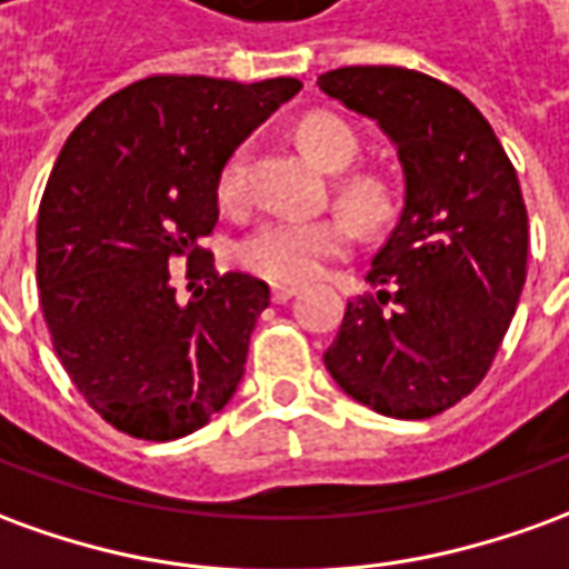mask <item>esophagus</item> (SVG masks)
I'll list each match as a JSON object with an SVG mask.
<instances>
[{"label":"esophagus","instance_id":"1","mask_svg":"<svg viewBox=\"0 0 569 569\" xmlns=\"http://www.w3.org/2000/svg\"><path fill=\"white\" fill-rule=\"evenodd\" d=\"M296 292H298V286H296V283H273V286H271L273 305H283V301H289V298L296 296Z\"/></svg>","mask_w":569,"mask_h":569}]
</instances>
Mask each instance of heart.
I'll list each match as a JSON object with an SVG mask.
<instances>
[{
  "label": "heart",
  "instance_id": "obj_1",
  "mask_svg": "<svg viewBox=\"0 0 569 569\" xmlns=\"http://www.w3.org/2000/svg\"><path fill=\"white\" fill-rule=\"evenodd\" d=\"M298 147L308 153V160L320 169L341 172L357 157V134L348 122L329 113H311L298 122ZM221 209H240L246 200V147L230 153L216 184ZM341 206L351 212L360 224H379L391 209L388 188L379 178L357 174L341 181ZM353 224L341 216L323 218H271L261 221L252 233H246L237 249L240 264L258 277H268L277 283H301L323 271L326 261L351 252Z\"/></svg>",
  "mask_w": 569,
  "mask_h": 569
}]
</instances>
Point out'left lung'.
<instances>
[{
    "instance_id": "obj_1",
    "label": "left lung",
    "mask_w": 569,
    "mask_h": 569,
    "mask_svg": "<svg viewBox=\"0 0 569 569\" xmlns=\"http://www.w3.org/2000/svg\"><path fill=\"white\" fill-rule=\"evenodd\" d=\"M332 101L379 122L403 166V209L348 301L323 363L391 419H431L487 376L527 277V206L490 122L462 91L407 67H339Z\"/></svg>"
}]
</instances>
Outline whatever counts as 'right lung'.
<instances>
[{"label":"right lung","mask_w":569,"mask_h":569,"mask_svg":"<svg viewBox=\"0 0 569 569\" xmlns=\"http://www.w3.org/2000/svg\"><path fill=\"white\" fill-rule=\"evenodd\" d=\"M292 77H147L91 110L51 169L36 221V283L79 395L138 440H174L224 409L271 289L216 271L218 172ZM189 258L190 302L168 264ZM206 279V287H193Z\"/></svg>","instance_id":"right-lung-1"}]
</instances>
